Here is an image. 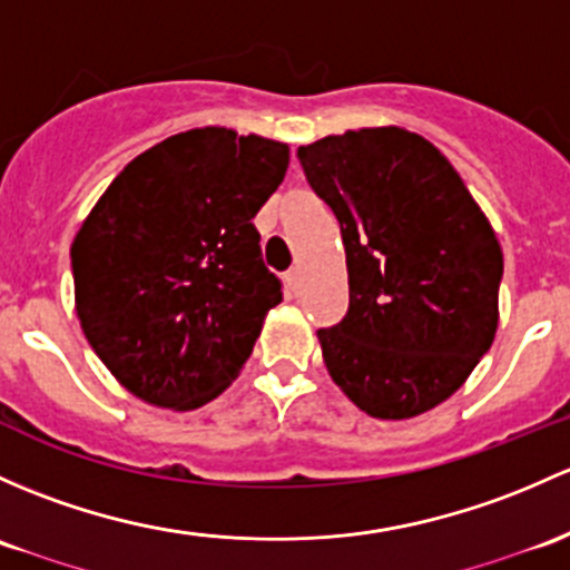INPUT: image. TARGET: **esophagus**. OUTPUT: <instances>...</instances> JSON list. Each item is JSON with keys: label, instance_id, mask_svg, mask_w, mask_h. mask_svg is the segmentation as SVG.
<instances>
[{"label": "esophagus", "instance_id": "esophagus-1", "mask_svg": "<svg viewBox=\"0 0 570 570\" xmlns=\"http://www.w3.org/2000/svg\"><path fill=\"white\" fill-rule=\"evenodd\" d=\"M301 281H303V273H301V267H292L289 273H286V286H289L292 292H297V289H301Z\"/></svg>", "mask_w": 570, "mask_h": 570}]
</instances>
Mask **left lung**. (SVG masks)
<instances>
[{
  "instance_id": "left-lung-1",
  "label": "left lung",
  "mask_w": 570,
  "mask_h": 570,
  "mask_svg": "<svg viewBox=\"0 0 570 570\" xmlns=\"http://www.w3.org/2000/svg\"><path fill=\"white\" fill-rule=\"evenodd\" d=\"M341 224L350 311L320 331L333 382L404 421L466 382L500 322L502 248L451 160L412 130L361 128L297 149Z\"/></svg>"
}]
</instances>
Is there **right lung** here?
Masks as SVG:
<instances>
[{
	"instance_id": "right-lung-1",
	"label": "right lung",
	"mask_w": 570,
	"mask_h": 570,
	"mask_svg": "<svg viewBox=\"0 0 570 570\" xmlns=\"http://www.w3.org/2000/svg\"><path fill=\"white\" fill-rule=\"evenodd\" d=\"M286 166L284 141L185 130L130 160L83 218L76 314L136 399L188 412L237 380L281 303L254 218Z\"/></svg>"
}]
</instances>
